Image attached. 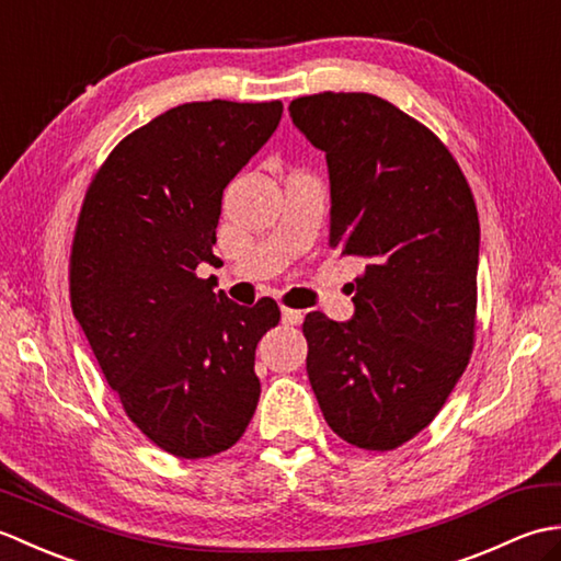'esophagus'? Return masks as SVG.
I'll return each instance as SVG.
<instances>
[{
  "mask_svg": "<svg viewBox=\"0 0 561 561\" xmlns=\"http://www.w3.org/2000/svg\"><path fill=\"white\" fill-rule=\"evenodd\" d=\"M282 323L284 325H301L304 323V311H296V308L282 306Z\"/></svg>",
  "mask_w": 561,
  "mask_h": 561,
  "instance_id": "esophagus-1",
  "label": "esophagus"
}]
</instances>
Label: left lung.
<instances>
[{"mask_svg": "<svg viewBox=\"0 0 561 561\" xmlns=\"http://www.w3.org/2000/svg\"><path fill=\"white\" fill-rule=\"evenodd\" d=\"M289 115L325 151L330 245L368 262L352 320L306 316L308 380L340 438L392 450L432 424L470 362L478 207L444 141L374 93H313Z\"/></svg>", "mask_w": 561, "mask_h": 561, "instance_id": "obj_1", "label": "left lung"}]
</instances>
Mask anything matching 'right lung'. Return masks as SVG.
<instances>
[{"mask_svg":"<svg viewBox=\"0 0 561 561\" xmlns=\"http://www.w3.org/2000/svg\"><path fill=\"white\" fill-rule=\"evenodd\" d=\"M282 101H197L153 117L93 175L69 257L71 311L108 386L178 458L231 448L260 400L255 347L279 306L214 294L224 187L282 121Z\"/></svg>","mask_w":561,"mask_h":561,"instance_id":"obj_1","label":"right lung"}]
</instances>
